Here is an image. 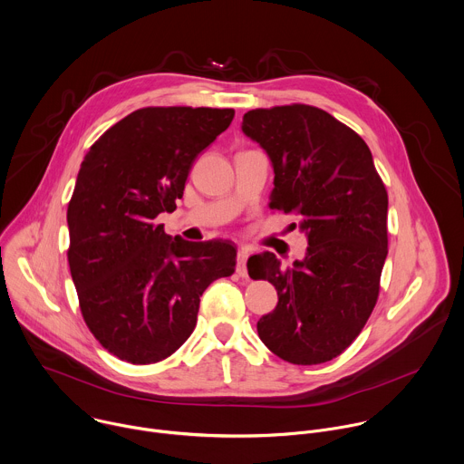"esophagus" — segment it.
Returning <instances> with one entry per match:
<instances>
[{
	"instance_id": "obj_1",
	"label": "esophagus",
	"mask_w": 464,
	"mask_h": 464,
	"mask_svg": "<svg viewBox=\"0 0 464 464\" xmlns=\"http://www.w3.org/2000/svg\"><path fill=\"white\" fill-rule=\"evenodd\" d=\"M249 255H251V249H249V247L242 246V247L238 249V256H237V273H238L240 276H246V275H247L246 262H247Z\"/></svg>"
}]
</instances>
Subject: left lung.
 Masks as SVG:
<instances>
[{
	"mask_svg": "<svg viewBox=\"0 0 464 464\" xmlns=\"http://www.w3.org/2000/svg\"><path fill=\"white\" fill-rule=\"evenodd\" d=\"M242 131L267 153L271 209L300 217L307 251L291 267L275 253L247 260L251 278L269 280L278 304L256 331L295 365L340 356L362 333L380 293L387 258V189L365 140L331 113L307 106L251 110Z\"/></svg>",
	"mask_w": 464,
	"mask_h": 464,
	"instance_id": "obj_1",
	"label": "left lung"
}]
</instances>
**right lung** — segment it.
Instances as JSON below:
<instances>
[{"instance_id": "obj_1", "label": "right lung", "mask_w": 464, "mask_h": 464, "mask_svg": "<svg viewBox=\"0 0 464 464\" xmlns=\"http://www.w3.org/2000/svg\"><path fill=\"white\" fill-rule=\"evenodd\" d=\"M231 108H140L86 153L66 211L68 264L82 318L119 360L148 365L193 333L202 293L231 276L237 247L169 237L195 159L231 124Z\"/></svg>"}]
</instances>
